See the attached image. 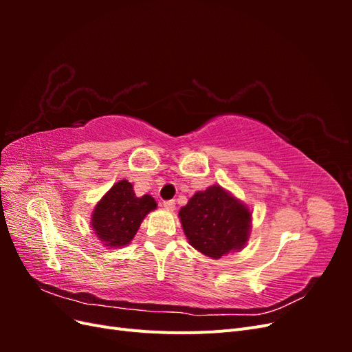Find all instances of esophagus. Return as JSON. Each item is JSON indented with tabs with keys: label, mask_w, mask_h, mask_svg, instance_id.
Segmentation results:
<instances>
[{
	"label": "esophagus",
	"mask_w": 352,
	"mask_h": 352,
	"mask_svg": "<svg viewBox=\"0 0 352 352\" xmlns=\"http://www.w3.org/2000/svg\"><path fill=\"white\" fill-rule=\"evenodd\" d=\"M175 206H176L175 199H168V201H164V202H163V207L167 208V210H175Z\"/></svg>",
	"instance_id": "34e87169"
}]
</instances>
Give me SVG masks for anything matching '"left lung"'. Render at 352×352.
<instances>
[{"instance_id": "left-lung-1", "label": "left lung", "mask_w": 352, "mask_h": 352, "mask_svg": "<svg viewBox=\"0 0 352 352\" xmlns=\"http://www.w3.org/2000/svg\"><path fill=\"white\" fill-rule=\"evenodd\" d=\"M179 217L189 243L216 260L243 248L250 236L251 211L219 185L197 192Z\"/></svg>"}]
</instances>
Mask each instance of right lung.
<instances>
[{"mask_svg":"<svg viewBox=\"0 0 352 352\" xmlns=\"http://www.w3.org/2000/svg\"><path fill=\"white\" fill-rule=\"evenodd\" d=\"M157 208L151 195L138 198L132 184L120 180L105 194L92 214L95 235L107 247H123L129 243L148 212Z\"/></svg>","mask_w":352,"mask_h":352,"instance_id":"1","label":"right lung"}]
</instances>
